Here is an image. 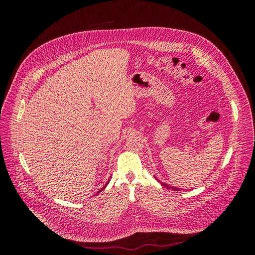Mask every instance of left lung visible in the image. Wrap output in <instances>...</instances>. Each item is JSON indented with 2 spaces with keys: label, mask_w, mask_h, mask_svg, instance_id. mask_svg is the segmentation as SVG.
<instances>
[{
  "label": "left lung",
  "mask_w": 255,
  "mask_h": 255,
  "mask_svg": "<svg viewBox=\"0 0 255 255\" xmlns=\"http://www.w3.org/2000/svg\"><path fill=\"white\" fill-rule=\"evenodd\" d=\"M156 179V181H158V183H160V185L161 186H164V187H166V188H168V189H172V190H175V191H179V190H181L180 188H176V187H173V186H170V185H168V184H166V183H163V182H160L157 177H155Z\"/></svg>",
  "instance_id": "obj_1"
}]
</instances>
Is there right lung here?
I'll list each match as a JSON object with an SVG mask.
<instances>
[{
	"label": "right lung",
	"instance_id": "obj_1",
	"mask_svg": "<svg viewBox=\"0 0 255 255\" xmlns=\"http://www.w3.org/2000/svg\"><path fill=\"white\" fill-rule=\"evenodd\" d=\"M110 181H111V180H109V182H110ZM109 182H107V183H106V184H105V185H104V186H103V187H102V188H101V189H100V190H99V191H98V192H97V194H96V195H98V194H100V192H101V191H102V190H103V189H104V188H105V187H106V186H107V184H109Z\"/></svg>",
	"mask_w": 255,
	"mask_h": 255
}]
</instances>
